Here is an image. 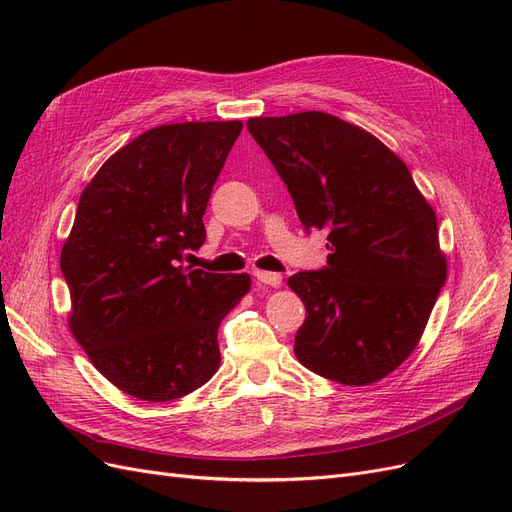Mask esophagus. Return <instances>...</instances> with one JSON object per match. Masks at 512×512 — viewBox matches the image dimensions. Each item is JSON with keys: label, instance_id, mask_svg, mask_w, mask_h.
Here are the masks:
<instances>
[{"label": "esophagus", "instance_id": "esophagus-1", "mask_svg": "<svg viewBox=\"0 0 512 512\" xmlns=\"http://www.w3.org/2000/svg\"><path fill=\"white\" fill-rule=\"evenodd\" d=\"M254 277L260 282V284H267V286H273L277 288L282 284V275L280 273H269V271H254Z\"/></svg>", "mask_w": 512, "mask_h": 512}]
</instances>
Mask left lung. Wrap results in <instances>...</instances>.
<instances>
[{
  "mask_svg": "<svg viewBox=\"0 0 512 512\" xmlns=\"http://www.w3.org/2000/svg\"><path fill=\"white\" fill-rule=\"evenodd\" d=\"M305 230H327L329 267L288 277L307 318L294 354L314 374L367 386L421 342L446 256L408 166L374 134L322 111L252 117Z\"/></svg>",
  "mask_w": 512,
  "mask_h": 512,
  "instance_id": "1",
  "label": "left lung"
}]
</instances>
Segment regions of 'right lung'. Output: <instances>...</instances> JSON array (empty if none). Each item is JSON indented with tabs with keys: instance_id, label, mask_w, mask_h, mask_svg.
<instances>
[{
	"instance_id": "obj_1",
	"label": "right lung",
	"mask_w": 512,
	"mask_h": 512,
	"mask_svg": "<svg viewBox=\"0 0 512 512\" xmlns=\"http://www.w3.org/2000/svg\"><path fill=\"white\" fill-rule=\"evenodd\" d=\"M241 121H185L136 136L79 200L61 247L68 327L119 391L173 401L220 367L218 329L247 292V273L183 267L205 243L203 215Z\"/></svg>"
}]
</instances>
